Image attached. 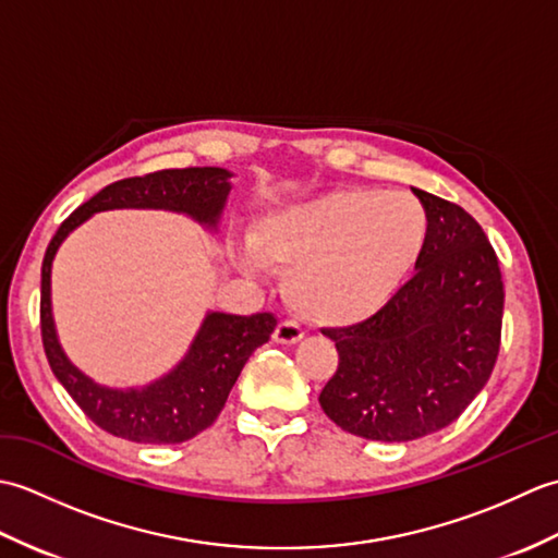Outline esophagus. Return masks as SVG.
I'll return each mask as SVG.
<instances>
[{"instance_id":"obj_1","label":"esophagus","mask_w":558,"mask_h":558,"mask_svg":"<svg viewBox=\"0 0 558 558\" xmlns=\"http://www.w3.org/2000/svg\"><path fill=\"white\" fill-rule=\"evenodd\" d=\"M302 338L304 333L298 322H280L276 330H272V340H276L278 345H294V342H300Z\"/></svg>"}]
</instances>
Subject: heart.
<instances>
[{
    "label": "heart",
    "instance_id": "obj_1",
    "mask_svg": "<svg viewBox=\"0 0 558 558\" xmlns=\"http://www.w3.org/2000/svg\"><path fill=\"white\" fill-rule=\"evenodd\" d=\"M429 216L417 196L338 189L260 216L253 256L286 270L282 294L306 322L354 326L378 314L405 286L424 252Z\"/></svg>",
    "mask_w": 558,
    "mask_h": 558
}]
</instances>
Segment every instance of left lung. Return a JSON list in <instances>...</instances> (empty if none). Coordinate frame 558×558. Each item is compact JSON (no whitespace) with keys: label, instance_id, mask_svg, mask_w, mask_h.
I'll use <instances>...</instances> for the list:
<instances>
[{"label":"left lung","instance_id":"8db88e82","mask_svg":"<svg viewBox=\"0 0 558 558\" xmlns=\"http://www.w3.org/2000/svg\"><path fill=\"white\" fill-rule=\"evenodd\" d=\"M412 192L429 216L414 276L366 322L324 330L340 362L318 402L369 441H414L458 420L501 342L504 282L487 234L460 206Z\"/></svg>","mask_w":558,"mask_h":558}]
</instances>
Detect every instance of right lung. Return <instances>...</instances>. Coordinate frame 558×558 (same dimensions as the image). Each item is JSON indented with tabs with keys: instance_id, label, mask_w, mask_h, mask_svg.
<instances>
[{
	"instance_id": "add662e5",
	"label": "right lung",
	"mask_w": 558,
	"mask_h": 558,
	"mask_svg": "<svg viewBox=\"0 0 558 558\" xmlns=\"http://www.w3.org/2000/svg\"><path fill=\"white\" fill-rule=\"evenodd\" d=\"M232 172L222 168L160 170L146 177L105 186L59 225L43 258L40 328L47 362L57 381L76 405L112 436L136 444H182L218 420L236 376L256 348L268 342L276 316H236L208 312L184 357L172 369L141 388H110L96 384L66 357L57 338L50 278L57 248L90 216L117 208L172 210L218 230L232 189Z\"/></svg>"
}]
</instances>
